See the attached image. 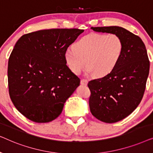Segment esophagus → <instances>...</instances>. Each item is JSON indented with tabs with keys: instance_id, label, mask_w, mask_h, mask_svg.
<instances>
[{
	"instance_id": "obj_1",
	"label": "esophagus",
	"mask_w": 153,
	"mask_h": 153,
	"mask_svg": "<svg viewBox=\"0 0 153 153\" xmlns=\"http://www.w3.org/2000/svg\"><path fill=\"white\" fill-rule=\"evenodd\" d=\"M81 85H86L88 84V80L87 79H81Z\"/></svg>"
}]
</instances>
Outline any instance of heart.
I'll return each instance as SVG.
<instances>
[{"label":"heart","instance_id":"heart-1","mask_svg":"<svg viewBox=\"0 0 153 153\" xmlns=\"http://www.w3.org/2000/svg\"><path fill=\"white\" fill-rule=\"evenodd\" d=\"M123 47V39L118 35L91 33L74 43L73 49L67 50L65 59L67 65L75 74H80L86 63L88 74L104 76L118 65Z\"/></svg>","mask_w":153,"mask_h":153}]
</instances>
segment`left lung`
Masks as SVG:
<instances>
[{
	"mask_svg": "<svg viewBox=\"0 0 153 153\" xmlns=\"http://www.w3.org/2000/svg\"><path fill=\"white\" fill-rule=\"evenodd\" d=\"M96 32L114 33L123 42V51L112 72L88 83L89 106L96 118L106 123L120 121L136 109L143 98L150 61L143 42L119 26L91 27Z\"/></svg>",
	"mask_w": 153,
	"mask_h": 153,
	"instance_id": "8db88e82",
	"label": "left lung"
}]
</instances>
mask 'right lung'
Masks as SVG:
<instances>
[{
    "instance_id": "right-lung-1",
    "label": "right lung",
    "mask_w": 153,
    "mask_h": 153,
    "mask_svg": "<svg viewBox=\"0 0 153 153\" xmlns=\"http://www.w3.org/2000/svg\"><path fill=\"white\" fill-rule=\"evenodd\" d=\"M83 31L41 30L16 42L8 60L9 94L16 109L30 120H55L80 84V79L67 66L65 52Z\"/></svg>"
}]
</instances>
